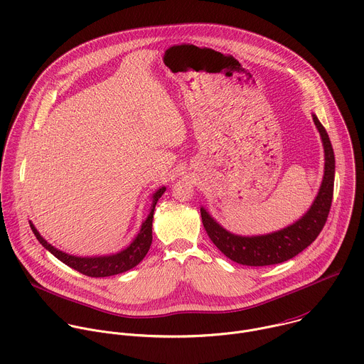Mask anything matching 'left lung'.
<instances>
[{"label":"left lung","instance_id":"left-lung-1","mask_svg":"<svg viewBox=\"0 0 364 364\" xmlns=\"http://www.w3.org/2000/svg\"><path fill=\"white\" fill-rule=\"evenodd\" d=\"M313 121L320 133L324 147V176L309 211L296 223L279 231L263 235H237L223 228L203 207V225L215 247L230 260L243 266H270L287 262L301 253L323 230L331 207L334 187V153L326 129L316 114Z\"/></svg>","mask_w":364,"mask_h":364}]
</instances>
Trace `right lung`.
Masks as SVG:
<instances>
[{
  "mask_svg": "<svg viewBox=\"0 0 364 364\" xmlns=\"http://www.w3.org/2000/svg\"><path fill=\"white\" fill-rule=\"evenodd\" d=\"M164 191H166V187H161L153 194V204H151L150 214L141 224L139 234L136 235V238L132 241V245L127 249H124L123 252H119L117 255L101 256V257H77V256L63 253V252L57 250L54 246H51L50 243H47V240H44L40 235V232L37 231V228L34 227L33 223H30V225H31V230L36 234L37 240L43 245V247L47 249L53 256H55L60 262L70 266L71 269H74L88 277H108V276L119 274V273H124V272L136 267L149 253L151 241H153L154 208H156L159 198L163 196Z\"/></svg>",
  "mask_w": 364,
  "mask_h": 364,
  "instance_id": "obj_1",
  "label": "right lung"
}]
</instances>
